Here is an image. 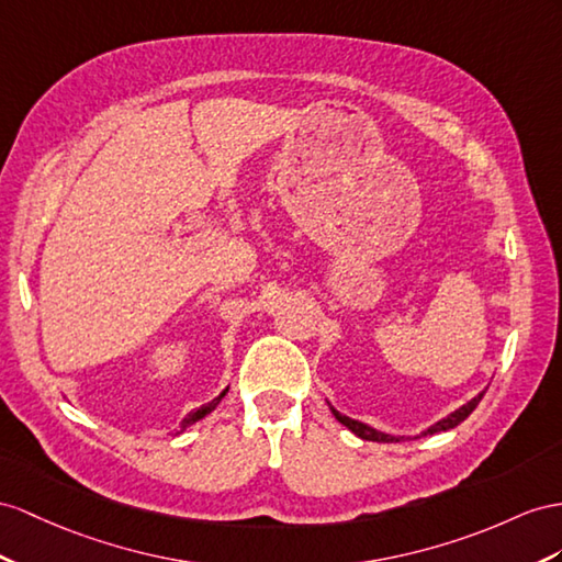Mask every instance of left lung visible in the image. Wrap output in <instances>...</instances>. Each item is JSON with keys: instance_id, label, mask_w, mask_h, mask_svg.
Segmentation results:
<instances>
[{"instance_id": "obj_1", "label": "left lung", "mask_w": 562, "mask_h": 562, "mask_svg": "<svg viewBox=\"0 0 562 562\" xmlns=\"http://www.w3.org/2000/svg\"><path fill=\"white\" fill-rule=\"evenodd\" d=\"M482 396H484V392L482 394H477L474 396L472 401H468V404L463 406V408H458L456 413H451L449 418H443V420H439L437 425H431L425 435H435V431H446V429H451V427H456V425H460L463 423L468 415L477 408V404L482 401ZM333 413H335V418L344 425V427H349L353 435H358L361 439H366V441H398L396 437H390V435H384V431H378V429H372V427H368V425H363V423H358V420H351V418H347V415H341V413H337L335 408H333Z\"/></svg>"}]
</instances>
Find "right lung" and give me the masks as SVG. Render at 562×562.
<instances>
[{
    "label": "right lung",
    "instance_id": "add662e5",
    "mask_svg": "<svg viewBox=\"0 0 562 562\" xmlns=\"http://www.w3.org/2000/svg\"><path fill=\"white\" fill-rule=\"evenodd\" d=\"M225 394H227V390H225V392H223V394H221L218 398H213V401H211V404H206V406H201V408H196L194 413H190V415H187V418L182 420V429H184V427H190V425H192V423H196V420H201V418H204V415H209V413H211V411H213L215 406H218V404H221V398H223Z\"/></svg>",
    "mask_w": 562,
    "mask_h": 562
}]
</instances>
